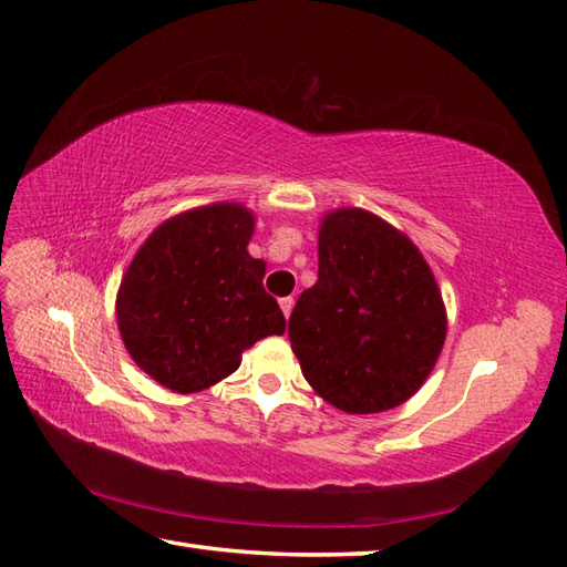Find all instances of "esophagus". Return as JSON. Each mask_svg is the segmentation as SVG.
Returning <instances> with one entry per match:
<instances>
[{
	"instance_id": "obj_1",
	"label": "esophagus",
	"mask_w": 567,
	"mask_h": 567,
	"mask_svg": "<svg viewBox=\"0 0 567 567\" xmlns=\"http://www.w3.org/2000/svg\"><path fill=\"white\" fill-rule=\"evenodd\" d=\"M292 307H295V299H292V297H282V299H280V309H282L285 319L292 315Z\"/></svg>"
}]
</instances>
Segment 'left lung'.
<instances>
[{
    "label": "left lung",
    "mask_w": 567,
    "mask_h": 567,
    "mask_svg": "<svg viewBox=\"0 0 567 567\" xmlns=\"http://www.w3.org/2000/svg\"><path fill=\"white\" fill-rule=\"evenodd\" d=\"M449 331L414 240L378 214L341 207L319 226V280L297 299L290 343L305 380L346 414H378L419 392Z\"/></svg>",
    "instance_id": "obj_1"
}]
</instances>
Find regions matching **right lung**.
Wrapping results in <instances>:
<instances>
[{
    "mask_svg": "<svg viewBox=\"0 0 567 567\" xmlns=\"http://www.w3.org/2000/svg\"><path fill=\"white\" fill-rule=\"evenodd\" d=\"M256 214L240 202L179 212L143 240L116 292V323L134 363L163 388L192 394L240 365L285 317L265 292V260L248 244Z\"/></svg>",
    "mask_w": 567,
    "mask_h": 567,
    "instance_id": "1",
    "label": "right lung"
}]
</instances>
